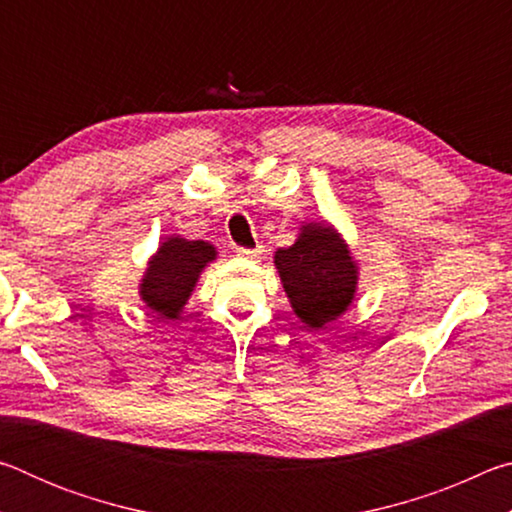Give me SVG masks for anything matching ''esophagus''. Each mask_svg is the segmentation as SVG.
I'll return each mask as SVG.
<instances>
[{"mask_svg":"<svg viewBox=\"0 0 512 512\" xmlns=\"http://www.w3.org/2000/svg\"><path fill=\"white\" fill-rule=\"evenodd\" d=\"M259 253H262V248H237V257L241 259H255L259 257Z\"/></svg>","mask_w":512,"mask_h":512,"instance_id":"obj_1","label":"esophagus"}]
</instances>
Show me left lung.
<instances>
[{"label":"left lung","instance_id":"8db88e82","mask_svg":"<svg viewBox=\"0 0 512 512\" xmlns=\"http://www.w3.org/2000/svg\"><path fill=\"white\" fill-rule=\"evenodd\" d=\"M273 264L293 314L309 329H323L352 307L359 264L332 223H302L296 241L275 250Z\"/></svg>","mask_w":512,"mask_h":512}]
</instances>
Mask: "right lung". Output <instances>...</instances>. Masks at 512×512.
I'll return each mask as SVG.
<instances>
[{
  "instance_id": "right-lung-1",
  "label": "right lung",
  "mask_w": 512,
  "mask_h": 512,
  "mask_svg": "<svg viewBox=\"0 0 512 512\" xmlns=\"http://www.w3.org/2000/svg\"><path fill=\"white\" fill-rule=\"evenodd\" d=\"M216 248L210 241L185 239L171 235L146 262V271L140 280V300L153 314L167 320H178L187 300L192 298L196 282L216 259Z\"/></svg>"
}]
</instances>
